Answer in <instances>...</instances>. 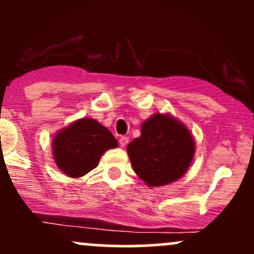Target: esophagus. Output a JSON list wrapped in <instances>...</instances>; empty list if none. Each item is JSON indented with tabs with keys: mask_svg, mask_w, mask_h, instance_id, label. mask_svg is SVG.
<instances>
[{
	"mask_svg": "<svg viewBox=\"0 0 254 254\" xmlns=\"http://www.w3.org/2000/svg\"><path fill=\"white\" fill-rule=\"evenodd\" d=\"M118 141H119V145H121V147H125V145L129 143V137L121 136V137H119Z\"/></svg>",
	"mask_w": 254,
	"mask_h": 254,
	"instance_id": "obj_1",
	"label": "esophagus"
}]
</instances>
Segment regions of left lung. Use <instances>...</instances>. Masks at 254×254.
Listing matches in <instances>:
<instances>
[{
    "instance_id": "1",
    "label": "left lung",
    "mask_w": 254,
    "mask_h": 254,
    "mask_svg": "<svg viewBox=\"0 0 254 254\" xmlns=\"http://www.w3.org/2000/svg\"><path fill=\"white\" fill-rule=\"evenodd\" d=\"M135 173L148 186H162L182 178L194 154V142L185 125L155 113L142 124L141 136L127 145Z\"/></svg>"
}]
</instances>
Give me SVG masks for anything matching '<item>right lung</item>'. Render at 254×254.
<instances>
[{
	"instance_id": "1",
	"label": "right lung",
	"mask_w": 254,
	"mask_h": 254,
	"mask_svg": "<svg viewBox=\"0 0 254 254\" xmlns=\"http://www.w3.org/2000/svg\"><path fill=\"white\" fill-rule=\"evenodd\" d=\"M52 142L55 162L71 178L88 173L97 167L105 151L117 147V139L112 133L90 118L74 122L60 131Z\"/></svg>"
}]
</instances>
